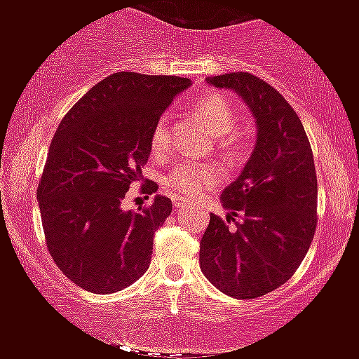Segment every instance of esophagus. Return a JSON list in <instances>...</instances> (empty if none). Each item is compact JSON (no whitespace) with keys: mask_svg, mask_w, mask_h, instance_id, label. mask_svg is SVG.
<instances>
[{"mask_svg":"<svg viewBox=\"0 0 359 359\" xmlns=\"http://www.w3.org/2000/svg\"><path fill=\"white\" fill-rule=\"evenodd\" d=\"M187 203L184 202L182 198H173V207H175V210H180V209H184V207H186Z\"/></svg>","mask_w":359,"mask_h":359,"instance_id":"1","label":"esophagus"}]
</instances>
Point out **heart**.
Returning a JSON list of instances; mask_svg holds the SVG:
<instances>
[{
    "mask_svg": "<svg viewBox=\"0 0 359 359\" xmlns=\"http://www.w3.org/2000/svg\"><path fill=\"white\" fill-rule=\"evenodd\" d=\"M196 113L209 126L216 136H230L239 129V115L233 104L225 95L212 93L196 102ZM150 145L154 154H163L170 145V116L161 115L156 120L150 136ZM219 180L216 166L212 164L182 161L170 170L166 177V186L172 193L180 196H196L212 187Z\"/></svg>",
    "mask_w": 359,
    "mask_h": 359,
    "instance_id": "obj_1",
    "label": "heart"
}]
</instances>
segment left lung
<instances>
[{
    "mask_svg": "<svg viewBox=\"0 0 359 359\" xmlns=\"http://www.w3.org/2000/svg\"><path fill=\"white\" fill-rule=\"evenodd\" d=\"M233 90L257 122V143L221 203L243 222L210 214L200 241V267L226 296L253 299L296 273L317 229V173L299 116L280 92L250 72L207 78ZM233 220L236 227H229Z\"/></svg>",
    "mask_w": 359,
    "mask_h": 359,
    "instance_id": "obj_1",
    "label": "left lung"
}]
</instances>
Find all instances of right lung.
<instances>
[{
	"mask_svg": "<svg viewBox=\"0 0 359 359\" xmlns=\"http://www.w3.org/2000/svg\"><path fill=\"white\" fill-rule=\"evenodd\" d=\"M191 85L177 76L115 72L88 90L53 136L36 189L43 236L69 280L93 294H113L143 276L154 233L172 214V200L123 210L133 184L142 182L156 120Z\"/></svg>",
	"mask_w": 359,
	"mask_h": 359,
	"instance_id": "1",
	"label": "right lung"
}]
</instances>
